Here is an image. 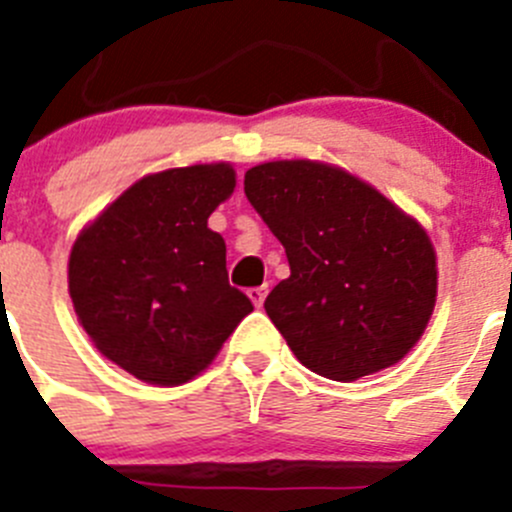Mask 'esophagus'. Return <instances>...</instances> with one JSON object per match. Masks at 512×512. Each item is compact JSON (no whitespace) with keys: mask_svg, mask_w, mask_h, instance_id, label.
I'll return each instance as SVG.
<instances>
[{"mask_svg":"<svg viewBox=\"0 0 512 512\" xmlns=\"http://www.w3.org/2000/svg\"><path fill=\"white\" fill-rule=\"evenodd\" d=\"M247 296H250V301L255 303L257 308H260L262 301H265V296H267V285H257V288H250V290H247Z\"/></svg>","mask_w":512,"mask_h":512,"instance_id":"34e87169","label":"esophagus"}]
</instances>
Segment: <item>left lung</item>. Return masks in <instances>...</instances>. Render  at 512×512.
Masks as SVG:
<instances>
[{
	"mask_svg": "<svg viewBox=\"0 0 512 512\" xmlns=\"http://www.w3.org/2000/svg\"><path fill=\"white\" fill-rule=\"evenodd\" d=\"M245 196L285 247L290 278L265 311L301 365L349 382L411 352L436 301L434 247L411 216L311 160L250 168Z\"/></svg>",
	"mask_w": 512,
	"mask_h": 512,
	"instance_id": "8db88e82",
	"label": "left lung"
}]
</instances>
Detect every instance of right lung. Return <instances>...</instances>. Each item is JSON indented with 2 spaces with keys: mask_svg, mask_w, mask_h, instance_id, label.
<instances>
[{
  "mask_svg": "<svg viewBox=\"0 0 512 512\" xmlns=\"http://www.w3.org/2000/svg\"><path fill=\"white\" fill-rule=\"evenodd\" d=\"M234 191L227 163L137 181L81 232L68 290L99 352L137 380L199 375L252 301L227 278V245L209 216Z\"/></svg>",
  "mask_w": 512,
  "mask_h": 512,
  "instance_id": "add662e5",
  "label": "right lung"
}]
</instances>
